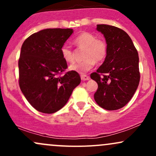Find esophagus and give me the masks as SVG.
<instances>
[{"mask_svg":"<svg viewBox=\"0 0 156 156\" xmlns=\"http://www.w3.org/2000/svg\"><path fill=\"white\" fill-rule=\"evenodd\" d=\"M80 78H81V80H83V81H85V80H89L90 79V78H89V76H87V75H82V76H80Z\"/></svg>","mask_w":156,"mask_h":156,"instance_id":"1","label":"esophagus"}]
</instances>
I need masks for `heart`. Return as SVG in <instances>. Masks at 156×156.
Masks as SVG:
<instances>
[{"label": "heart", "instance_id": "1", "mask_svg": "<svg viewBox=\"0 0 156 156\" xmlns=\"http://www.w3.org/2000/svg\"><path fill=\"white\" fill-rule=\"evenodd\" d=\"M74 42L79 48H85L83 62L73 64L69 67L70 70L79 73H85L95 65L104 61L107 55L108 47L106 42L101 39H97L94 35L88 32H83L75 39ZM62 58L67 63L74 62V54L70 48L64 44L61 48Z\"/></svg>", "mask_w": 156, "mask_h": 156}]
</instances>
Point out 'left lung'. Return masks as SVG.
Returning <instances> with one entry per match:
<instances>
[{
	"label": "left lung",
	"mask_w": 156,
	"mask_h": 156,
	"mask_svg": "<svg viewBox=\"0 0 156 156\" xmlns=\"http://www.w3.org/2000/svg\"><path fill=\"white\" fill-rule=\"evenodd\" d=\"M97 30L104 36L108 52L103 64L90 75L98 85L94 98L101 108L117 110L130 101L138 88L139 55L123 30L105 24L98 25Z\"/></svg>",
	"instance_id": "obj_1"
}]
</instances>
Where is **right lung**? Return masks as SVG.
I'll return each mask as SVG.
<instances>
[{"mask_svg": "<svg viewBox=\"0 0 156 156\" xmlns=\"http://www.w3.org/2000/svg\"><path fill=\"white\" fill-rule=\"evenodd\" d=\"M73 33L71 28H47L33 34L23 42L18 62L20 88L39 112H58L80 83L77 72L62 75L67 64L61 48Z\"/></svg>", "mask_w": 156, "mask_h": 156, "instance_id": "add662e5", "label": "right lung"}]
</instances>
